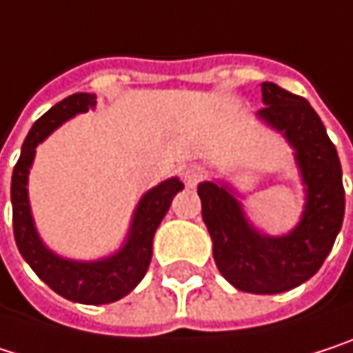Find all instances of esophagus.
<instances>
[{
	"label": "esophagus",
	"mask_w": 353,
	"mask_h": 353,
	"mask_svg": "<svg viewBox=\"0 0 353 353\" xmlns=\"http://www.w3.org/2000/svg\"><path fill=\"white\" fill-rule=\"evenodd\" d=\"M205 176V168L199 166V164H189L183 168V181L189 185V187H197Z\"/></svg>",
	"instance_id": "1"
}]
</instances>
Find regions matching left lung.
<instances>
[{
    "mask_svg": "<svg viewBox=\"0 0 353 353\" xmlns=\"http://www.w3.org/2000/svg\"><path fill=\"white\" fill-rule=\"evenodd\" d=\"M261 94L265 108L257 119L294 150L304 185L300 222L290 232L271 236L249 220L228 183L203 181L197 193L220 273L243 292L279 294L321 269L343 224L345 193L337 150L314 108L302 96L271 82L261 84Z\"/></svg>",
    "mask_w": 353,
    "mask_h": 353,
    "instance_id": "1",
    "label": "left lung"
}]
</instances>
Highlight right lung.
Returning <instances> with one entry per match:
<instances>
[{
  "mask_svg": "<svg viewBox=\"0 0 353 353\" xmlns=\"http://www.w3.org/2000/svg\"><path fill=\"white\" fill-rule=\"evenodd\" d=\"M90 108H96V94L78 92L57 102L32 125L12 174V220L20 255L51 290L72 302L108 304L127 296L143 279L152 261L154 234L174 195L183 191L185 185L176 176H170L145 191L133 212L129 232L121 249L108 257L96 261H76L51 251L43 243L32 218L28 174L37 156V145L65 121L80 112H88Z\"/></svg>",
  "mask_w": 353,
  "mask_h": 353,
  "instance_id": "right-lung-1",
  "label": "right lung"
}]
</instances>
